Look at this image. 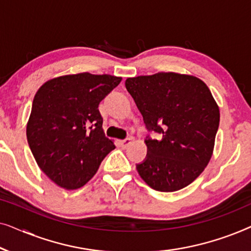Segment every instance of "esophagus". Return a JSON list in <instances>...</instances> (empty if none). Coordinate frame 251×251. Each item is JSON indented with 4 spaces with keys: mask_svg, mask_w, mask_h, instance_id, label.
<instances>
[{
    "mask_svg": "<svg viewBox=\"0 0 251 251\" xmlns=\"http://www.w3.org/2000/svg\"><path fill=\"white\" fill-rule=\"evenodd\" d=\"M131 142H132L131 138H126L125 140H120V145H121L122 149H126V147H128L130 144H131Z\"/></svg>",
    "mask_w": 251,
    "mask_h": 251,
    "instance_id": "1",
    "label": "esophagus"
}]
</instances>
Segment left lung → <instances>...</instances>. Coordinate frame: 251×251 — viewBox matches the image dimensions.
<instances>
[{
    "instance_id": "1",
    "label": "left lung",
    "mask_w": 251,
    "mask_h": 251,
    "mask_svg": "<svg viewBox=\"0 0 251 251\" xmlns=\"http://www.w3.org/2000/svg\"><path fill=\"white\" fill-rule=\"evenodd\" d=\"M126 87L146 128L162 136L145 140L147 157L137 164L139 176L160 192L193 183L211 159L221 118L207 84L193 75L161 72L126 78Z\"/></svg>"
}]
</instances>
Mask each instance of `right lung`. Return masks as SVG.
Here are the masks:
<instances>
[{
    "label": "right lung",
    "mask_w": 251,
    "mask_h": 251,
    "mask_svg": "<svg viewBox=\"0 0 251 251\" xmlns=\"http://www.w3.org/2000/svg\"><path fill=\"white\" fill-rule=\"evenodd\" d=\"M121 80L108 74L63 75L34 96L27 140L37 166L58 186L82 187L115 149L105 137L98 105Z\"/></svg>",
    "instance_id": "1"
}]
</instances>
